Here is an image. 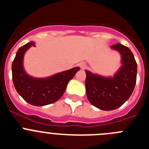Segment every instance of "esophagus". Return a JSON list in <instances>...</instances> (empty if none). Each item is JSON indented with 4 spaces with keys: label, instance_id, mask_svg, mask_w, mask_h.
Wrapping results in <instances>:
<instances>
[{
    "label": "esophagus",
    "instance_id": "1",
    "mask_svg": "<svg viewBox=\"0 0 149 149\" xmlns=\"http://www.w3.org/2000/svg\"><path fill=\"white\" fill-rule=\"evenodd\" d=\"M80 67H81V69H85L86 68V65L85 63H80Z\"/></svg>",
    "mask_w": 149,
    "mask_h": 149
}]
</instances>
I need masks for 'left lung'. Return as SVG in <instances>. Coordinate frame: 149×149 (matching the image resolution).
Here are the masks:
<instances>
[{"mask_svg":"<svg viewBox=\"0 0 149 149\" xmlns=\"http://www.w3.org/2000/svg\"><path fill=\"white\" fill-rule=\"evenodd\" d=\"M111 48L119 51L123 64L113 77L106 78L86 71L88 100L103 110H113L122 106L131 95L136 81L137 65L131 50L120 43Z\"/></svg>","mask_w":149,"mask_h":149,"instance_id":"obj_1","label":"left lung"}]
</instances>
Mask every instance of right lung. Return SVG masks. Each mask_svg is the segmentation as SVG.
I'll return each mask as SVG.
<instances>
[{
    "instance_id": "add662e5",
    "label": "right lung",
    "mask_w": 149,
    "mask_h": 149,
    "mask_svg": "<svg viewBox=\"0 0 149 149\" xmlns=\"http://www.w3.org/2000/svg\"><path fill=\"white\" fill-rule=\"evenodd\" d=\"M31 46H35L33 42L22 46L17 51L12 64L13 84L18 94L27 103L34 106L50 104L61 98L68 81L80 68L75 67L47 78H33L25 73L22 64L24 54Z\"/></svg>"
}]
</instances>
